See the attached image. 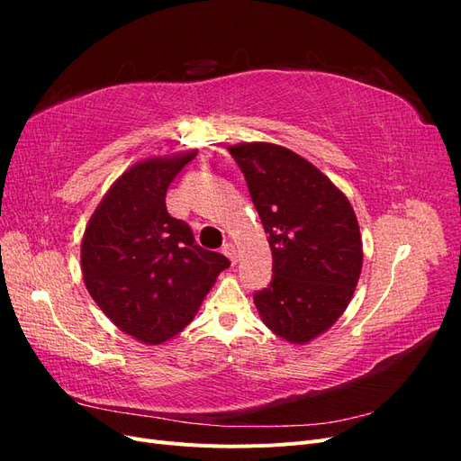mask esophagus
<instances>
[{
	"label": "esophagus",
	"instance_id": "obj_1",
	"mask_svg": "<svg viewBox=\"0 0 461 461\" xmlns=\"http://www.w3.org/2000/svg\"><path fill=\"white\" fill-rule=\"evenodd\" d=\"M222 252H225V256H227L232 263L239 261V252H236V246H234L232 242H227L225 246H222Z\"/></svg>",
	"mask_w": 461,
	"mask_h": 461
}]
</instances>
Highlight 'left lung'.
<instances>
[{
	"instance_id": "left-lung-1",
	"label": "left lung",
	"mask_w": 461,
	"mask_h": 461,
	"mask_svg": "<svg viewBox=\"0 0 461 461\" xmlns=\"http://www.w3.org/2000/svg\"><path fill=\"white\" fill-rule=\"evenodd\" d=\"M269 234L273 276L254 302L278 337L303 344L332 327L361 273V236L350 202L298 153L275 144L229 148Z\"/></svg>"
}]
</instances>
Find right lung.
Returning a JSON list of instances; mask_svg holds the SVG:
<instances>
[{"label":"right lung","mask_w":461,"mask_h":461,"mask_svg":"<svg viewBox=\"0 0 461 461\" xmlns=\"http://www.w3.org/2000/svg\"><path fill=\"white\" fill-rule=\"evenodd\" d=\"M196 151L138 163L109 188L82 239V275L113 323L161 344L196 315L230 261L196 244L190 225L167 212L165 196Z\"/></svg>","instance_id":"1"}]
</instances>
